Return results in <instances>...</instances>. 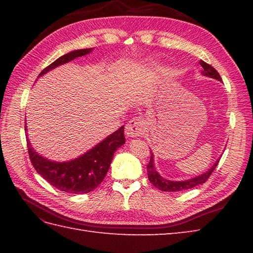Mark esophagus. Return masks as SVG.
I'll use <instances>...</instances> for the list:
<instances>
[{
  "label": "esophagus",
  "mask_w": 253,
  "mask_h": 253,
  "mask_svg": "<svg viewBox=\"0 0 253 253\" xmlns=\"http://www.w3.org/2000/svg\"><path fill=\"white\" fill-rule=\"evenodd\" d=\"M144 122L140 117H133L128 122L125 132L128 137H138L144 132Z\"/></svg>",
  "instance_id": "1"
}]
</instances>
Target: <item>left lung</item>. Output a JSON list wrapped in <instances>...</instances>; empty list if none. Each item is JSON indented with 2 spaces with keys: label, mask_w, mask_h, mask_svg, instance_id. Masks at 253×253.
<instances>
[{
  "label": "left lung",
  "mask_w": 253,
  "mask_h": 253,
  "mask_svg": "<svg viewBox=\"0 0 253 253\" xmlns=\"http://www.w3.org/2000/svg\"><path fill=\"white\" fill-rule=\"evenodd\" d=\"M200 65L203 68L202 74L204 75V76L215 78L221 82L222 80L221 76H219V74L213 66L210 65V64H207L204 61H200ZM218 162H219V159L216 161L215 163H214V165L207 171V173H204L198 177H195V178L184 180V181H171V180L164 179L163 177H161L159 175V173L157 171V169H155L154 164H153V153H151V157H150V161L147 165L148 178L150 181H151V184L154 187H157L158 189L162 190V191L173 192V191H182V190L191 189V188H193V187L206 182L209 179V177L211 176V174L213 173V170L216 169Z\"/></svg>",
  "instance_id": "obj_1"
}]
</instances>
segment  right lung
<instances>
[{
  "mask_svg": "<svg viewBox=\"0 0 253 253\" xmlns=\"http://www.w3.org/2000/svg\"><path fill=\"white\" fill-rule=\"evenodd\" d=\"M91 51L92 49L69 52L45 67L38 77H41L42 75L62 64L73 61L74 58L88 54ZM25 130H27L26 128ZM124 143H125V136H124V126H122L120 129L113 132L98 146L82 157L69 162L57 163L38 154L31 148L30 142L27 139L28 154L35 169L49 184L57 188L58 190L68 193H88L94 190L103 181L110 169L113 155Z\"/></svg>",
  "mask_w": 253,
  "mask_h": 253,
  "instance_id": "right-lung-1",
  "label": "right lung"
}]
</instances>
